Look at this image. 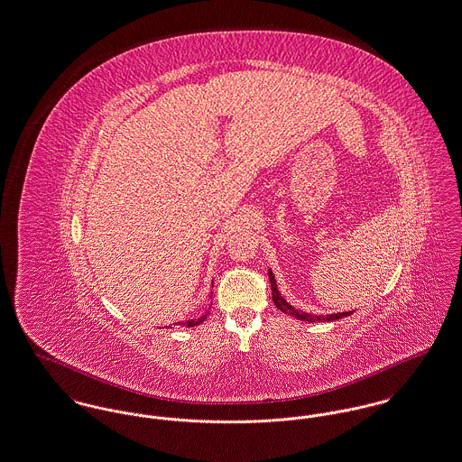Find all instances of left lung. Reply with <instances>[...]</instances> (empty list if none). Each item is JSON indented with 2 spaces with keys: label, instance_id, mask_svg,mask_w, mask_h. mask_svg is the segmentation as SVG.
<instances>
[{
  "label": "left lung",
  "instance_id": "left-lung-1",
  "mask_svg": "<svg viewBox=\"0 0 462 462\" xmlns=\"http://www.w3.org/2000/svg\"><path fill=\"white\" fill-rule=\"evenodd\" d=\"M269 279H271L272 300H273L275 307H277L281 312L290 314V316H293V318H297V319H303V321H307V323H316V321L323 323V321H337V319H342V318L353 314V310H349V312H338V314H328V316H312V314H309V312L297 310L293 305H290L286 300L281 297V293H279V290H277V284H275V277H273L272 271H269Z\"/></svg>",
  "mask_w": 462,
  "mask_h": 462
}]
</instances>
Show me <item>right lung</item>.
<instances>
[{"label": "right lung", "instance_id": "1", "mask_svg": "<svg viewBox=\"0 0 462 462\" xmlns=\"http://www.w3.org/2000/svg\"><path fill=\"white\" fill-rule=\"evenodd\" d=\"M208 316H209V310L208 312H204L199 319H190V321H187V323H181V325L189 326V328H191V326H197L200 325L204 319H208Z\"/></svg>", "mask_w": 462, "mask_h": 462}]
</instances>
